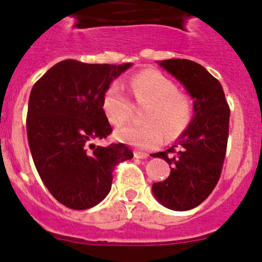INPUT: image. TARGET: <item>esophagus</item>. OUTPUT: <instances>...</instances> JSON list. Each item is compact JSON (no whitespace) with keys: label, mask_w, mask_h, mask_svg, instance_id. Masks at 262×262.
<instances>
[{"label":"esophagus","mask_w":262,"mask_h":262,"mask_svg":"<svg viewBox=\"0 0 262 262\" xmlns=\"http://www.w3.org/2000/svg\"><path fill=\"white\" fill-rule=\"evenodd\" d=\"M134 156H135V159H140V160H144V159H148V155L147 154H143V152H134Z\"/></svg>","instance_id":"esophagus-1"}]
</instances>
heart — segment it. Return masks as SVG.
Returning <instances> with one entry per match:
<instances>
[{
    "mask_svg": "<svg viewBox=\"0 0 262 262\" xmlns=\"http://www.w3.org/2000/svg\"><path fill=\"white\" fill-rule=\"evenodd\" d=\"M129 90L144 108L142 126H123L115 131L118 142L139 149H154L168 138L174 139L186 131L193 118V106L186 94L177 90L169 77L155 69L143 71L129 80ZM102 111L108 123L120 126L131 111V101L118 82H113L102 97Z\"/></svg>",
    "mask_w": 262,
    "mask_h": 262,
    "instance_id": "1",
    "label": "heart"
}]
</instances>
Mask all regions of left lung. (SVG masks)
Listing matches in <instances>:
<instances>
[{
    "label": "left lung",
    "mask_w": 262,
    "mask_h": 262,
    "mask_svg": "<svg viewBox=\"0 0 262 262\" xmlns=\"http://www.w3.org/2000/svg\"><path fill=\"white\" fill-rule=\"evenodd\" d=\"M157 62L190 94L194 115L172 148L152 155L172 166L170 176L165 181L155 182L152 191L168 209L186 211L201 205L221 178L228 140L230 107L221 82L198 62L186 59Z\"/></svg>",
    "instance_id": "obj_1"
}]
</instances>
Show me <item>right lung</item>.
<instances>
[{
  "label": "right lung",
  "instance_id": "add662e5",
  "mask_svg": "<svg viewBox=\"0 0 262 262\" xmlns=\"http://www.w3.org/2000/svg\"><path fill=\"white\" fill-rule=\"evenodd\" d=\"M131 66L62 60L32 86L26 119L32 160L48 191L69 209L98 205L110 191L115 165L133 159L122 143L93 144L113 131L103 93Z\"/></svg>",
  "mask_w": 262,
  "mask_h": 262
}]
</instances>
